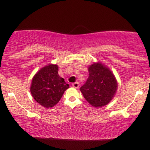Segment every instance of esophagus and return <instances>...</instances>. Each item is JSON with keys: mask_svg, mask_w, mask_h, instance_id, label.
<instances>
[{"mask_svg": "<svg viewBox=\"0 0 150 150\" xmlns=\"http://www.w3.org/2000/svg\"><path fill=\"white\" fill-rule=\"evenodd\" d=\"M79 85H80V84L78 83V82H75V83L73 84V87H74V88H76L77 89L79 87Z\"/></svg>", "mask_w": 150, "mask_h": 150, "instance_id": "obj_1", "label": "esophagus"}]
</instances>
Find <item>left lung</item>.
<instances>
[{
    "label": "left lung",
    "mask_w": 150,
    "mask_h": 150,
    "mask_svg": "<svg viewBox=\"0 0 150 150\" xmlns=\"http://www.w3.org/2000/svg\"><path fill=\"white\" fill-rule=\"evenodd\" d=\"M88 71L89 77L80 87L81 92L93 107L106 106L112 100L118 89L116 77L107 66L99 61L88 66Z\"/></svg>",
    "instance_id": "8db88e82"
}]
</instances>
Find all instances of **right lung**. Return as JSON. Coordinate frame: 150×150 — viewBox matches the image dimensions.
Here are the masks:
<instances>
[{
	"label": "right lung",
	"instance_id": "1",
	"mask_svg": "<svg viewBox=\"0 0 150 150\" xmlns=\"http://www.w3.org/2000/svg\"><path fill=\"white\" fill-rule=\"evenodd\" d=\"M56 64H48L41 68L32 80L30 92L39 104L47 108H52L61 99L69 85L58 73Z\"/></svg>",
	"mask_w": 150,
	"mask_h": 150
}]
</instances>
